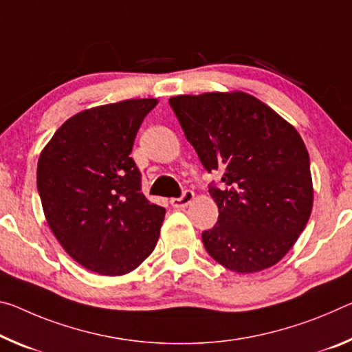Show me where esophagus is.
I'll return each mask as SVG.
<instances>
[{"label": "esophagus", "mask_w": 352, "mask_h": 352, "mask_svg": "<svg viewBox=\"0 0 352 352\" xmlns=\"http://www.w3.org/2000/svg\"><path fill=\"white\" fill-rule=\"evenodd\" d=\"M194 200V192L189 191V189H186V191H183L182 197H175L170 200V204L174 208H185V206H188L189 204H191Z\"/></svg>", "instance_id": "obj_1"}]
</instances>
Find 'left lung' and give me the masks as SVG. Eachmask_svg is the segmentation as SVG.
Returning a JSON list of instances; mask_svg holds the SVG:
<instances>
[{
    "instance_id": "1",
    "label": "left lung",
    "mask_w": 352,
    "mask_h": 352,
    "mask_svg": "<svg viewBox=\"0 0 352 352\" xmlns=\"http://www.w3.org/2000/svg\"><path fill=\"white\" fill-rule=\"evenodd\" d=\"M189 144L222 185L210 186L219 210L202 233L213 258L239 274L280 261L314 206L310 160L296 128L246 92L169 98Z\"/></svg>"
}]
</instances>
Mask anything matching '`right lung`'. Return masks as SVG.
<instances>
[{
  "label": "right lung",
  "mask_w": 352,
  "mask_h": 352,
  "mask_svg": "<svg viewBox=\"0 0 352 352\" xmlns=\"http://www.w3.org/2000/svg\"><path fill=\"white\" fill-rule=\"evenodd\" d=\"M158 100H124L65 120L42 150L37 189L54 236L72 258L102 276H124L153 252L163 206L141 192L130 156Z\"/></svg>",
  "instance_id": "add662e5"
}]
</instances>
